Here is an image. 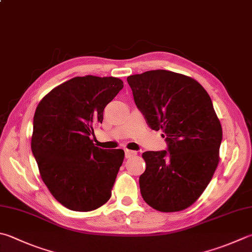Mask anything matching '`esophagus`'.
<instances>
[{"instance_id": "1", "label": "esophagus", "mask_w": 252, "mask_h": 252, "mask_svg": "<svg viewBox=\"0 0 252 252\" xmlns=\"http://www.w3.org/2000/svg\"><path fill=\"white\" fill-rule=\"evenodd\" d=\"M137 153L134 150H129V149H125V157L128 159V158H131V157L136 156Z\"/></svg>"}]
</instances>
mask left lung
I'll return each instance as SVG.
<instances>
[{"label": "left lung", "instance_id": "obj_1", "mask_svg": "<svg viewBox=\"0 0 252 252\" xmlns=\"http://www.w3.org/2000/svg\"><path fill=\"white\" fill-rule=\"evenodd\" d=\"M135 104L151 129L162 130L167 150L146 151L141 196L160 212H179L195 202L218 164L220 120L202 85L187 75L151 70L127 78Z\"/></svg>", "mask_w": 252, "mask_h": 252}]
</instances>
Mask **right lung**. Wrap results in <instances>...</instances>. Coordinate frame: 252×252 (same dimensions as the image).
<instances>
[{"label":"right lung","instance_id":"add662e5","mask_svg":"<svg viewBox=\"0 0 252 252\" xmlns=\"http://www.w3.org/2000/svg\"><path fill=\"white\" fill-rule=\"evenodd\" d=\"M123 87L113 77H75L51 90L36 108L32 153L50 193L71 211L96 210L112 195L124 150L98 148L91 136Z\"/></svg>","mask_w":252,"mask_h":252}]
</instances>
